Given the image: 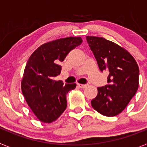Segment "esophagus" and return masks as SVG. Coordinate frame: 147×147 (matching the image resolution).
Listing matches in <instances>:
<instances>
[{"label": "esophagus", "instance_id": "34e87169", "mask_svg": "<svg viewBox=\"0 0 147 147\" xmlns=\"http://www.w3.org/2000/svg\"><path fill=\"white\" fill-rule=\"evenodd\" d=\"M78 86L81 88H85L88 86V85H86V84H78Z\"/></svg>", "mask_w": 147, "mask_h": 147}]
</instances>
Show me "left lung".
I'll return each instance as SVG.
<instances>
[{
    "instance_id": "obj_1",
    "label": "left lung",
    "mask_w": 147,
    "mask_h": 147,
    "mask_svg": "<svg viewBox=\"0 0 147 147\" xmlns=\"http://www.w3.org/2000/svg\"><path fill=\"white\" fill-rule=\"evenodd\" d=\"M99 70L107 71V85L98 87L91 100L93 108L105 116H115L125 109L138 88L139 68L127 51L105 38L87 36Z\"/></svg>"
}]
</instances>
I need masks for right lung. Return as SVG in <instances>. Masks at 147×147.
I'll return each instance as SVG.
<instances>
[{"label": "right lung", "mask_w": 147, "mask_h": 147, "mask_svg": "<svg viewBox=\"0 0 147 147\" xmlns=\"http://www.w3.org/2000/svg\"><path fill=\"white\" fill-rule=\"evenodd\" d=\"M82 42L80 37H69L47 42L35 50L28 59L23 73L21 89L27 104L37 119L51 123L67 107L66 95L74 89L75 83L55 81L60 75L63 62L72 49Z\"/></svg>", "instance_id": "1"}]
</instances>
